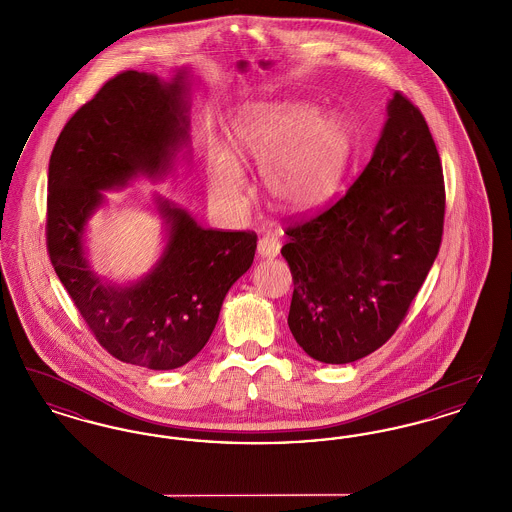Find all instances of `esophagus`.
I'll return each mask as SVG.
<instances>
[{
	"label": "esophagus",
	"instance_id": "34e87169",
	"mask_svg": "<svg viewBox=\"0 0 512 512\" xmlns=\"http://www.w3.org/2000/svg\"><path fill=\"white\" fill-rule=\"evenodd\" d=\"M280 247H282V240L276 232H267L259 238V244H257V251L261 257L265 259H272L280 253Z\"/></svg>",
	"mask_w": 512,
	"mask_h": 512
}]
</instances>
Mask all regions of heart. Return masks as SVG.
Segmentation results:
<instances>
[{"label":"heart","instance_id":"1","mask_svg":"<svg viewBox=\"0 0 512 512\" xmlns=\"http://www.w3.org/2000/svg\"><path fill=\"white\" fill-rule=\"evenodd\" d=\"M230 146L247 161L263 163L270 195L290 209H313L336 186L351 149V132L334 113H313L305 105H263L242 115L230 134ZM209 192L236 205L245 192L236 159L213 149Z\"/></svg>","mask_w":512,"mask_h":512}]
</instances>
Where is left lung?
I'll return each mask as SVG.
<instances>
[{"label": "left lung", "instance_id": "obj_1", "mask_svg": "<svg viewBox=\"0 0 512 512\" xmlns=\"http://www.w3.org/2000/svg\"><path fill=\"white\" fill-rule=\"evenodd\" d=\"M443 219L438 147L420 109L395 92L382 138L349 190L286 228L288 324L303 351L345 365L390 340L438 257Z\"/></svg>", "mask_w": 512, "mask_h": 512}]
</instances>
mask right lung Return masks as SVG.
<instances>
[{"label": "right lung", "mask_w": 512, "mask_h": 512, "mask_svg": "<svg viewBox=\"0 0 512 512\" xmlns=\"http://www.w3.org/2000/svg\"><path fill=\"white\" fill-rule=\"evenodd\" d=\"M182 74L122 71L63 126L48 172L49 261L99 345L122 363L149 370L186 365L209 341L230 286L251 267L257 234L201 228L159 201L171 224L163 259L130 288L107 286L86 265L82 232L101 190L136 172L159 174L186 136Z\"/></svg>", "instance_id": "obj_1"}]
</instances>
